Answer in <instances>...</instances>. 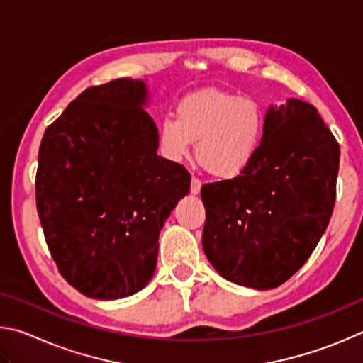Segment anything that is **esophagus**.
Returning <instances> with one entry per match:
<instances>
[{
	"label": "esophagus",
	"instance_id": "obj_1",
	"mask_svg": "<svg viewBox=\"0 0 363 363\" xmlns=\"http://www.w3.org/2000/svg\"><path fill=\"white\" fill-rule=\"evenodd\" d=\"M200 189H201V182L196 179V177H192V181H190V192H192V195H199Z\"/></svg>",
	"mask_w": 363,
	"mask_h": 363
}]
</instances>
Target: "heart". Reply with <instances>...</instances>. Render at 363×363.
<instances>
[{"label":"heart","mask_w":363,"mask_h":363,"mask_svg":"<svg viewBox=\"0 0 363 363\" xmlns=\"http://www.w3.org/2000/svg\"><path fill=\"white\" fill-rule=\"evenodd\" d=\"M264 134V112L247 96L220 89H203L179 102L176 116L160 125L164 157L179 163L195 157L208 173L219 179L242 174L257 155Z\"/></svg>","instance_id":"obj_1"}]
</instances>
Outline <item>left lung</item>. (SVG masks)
Instances as JSON below:
<instances>
[{"mask_svg":"<svg viewBox=\"0 0 363 363\" xmlns=\"http://www.w3.org/2000/svg\"><path fill=\"white\" fill-rule=\"evenodd\" d=\"M340 145L317 108L299 99L269 106L253 163L206 184L201 245L232 284L270 290L309 259L330 223Z\"/></svg>","mask_w":363,"mask_h":363,"instance_id":"obj_1","label":"left lung"}]
</instances>
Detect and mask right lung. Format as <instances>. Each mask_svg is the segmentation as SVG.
Masks as SVG:
<instances>
[{
    "label": "right lung",
    "mask_w": 363,
    "mask_h": 363,
    "mask_svg": "<svg viewBox=\"0 0 363 363\" xmlns=\"http://www.w3.org/2000/svg\"><path fill=\"white\" fill-rule=\"evenodd\" d=\"M143 79L93 86L48 126L36 208L59 272L88 298L121 299L155 274L158 235L190 174L160 157Z\"/></svg>",
    "instance_id": "right-lung-1"
}]
</instances>
